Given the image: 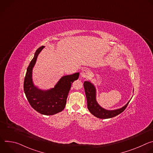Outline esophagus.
I'll use <instances>...</instances> for the list:
<instances>
[{
  "label": "esophagus",
  "instance_id": "1",
  "mask_svg": "<svg viewBox=\"0 0 153 153\" xmlns=\"http://www.w3.org/2000/svg\"><path fill=\"white\" fill-rule=\"evenodd\" d=\"M91 72L87 69H83L80 73V76L83 78H88L91 76Z\"/></svg>",
  "mask_w": 153,
  "mask_h": 153
}]
</instances>
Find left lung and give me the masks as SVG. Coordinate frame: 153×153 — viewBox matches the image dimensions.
I'll return each mask as SVG.
<instances>
[{"label":"left lung","instance_id":"left-lung-1","mask_svg":"<svg viewBox=\"0 0 153 153\" xmlns=\"http://www.w3.org/2000/svg\"><path fill=\"white\" fill-rule=\"evenodd\" d=\"M83 86L87 100V106L90 113L94 116L100 119H109L114 117L122 113L128 106V103L122 108L116 110L109 111L102 108L96 102V89L94 85L90 82L85 81L83 83Z\"/></svg>","mask_w":153,"mask_h":153}]
</instances>
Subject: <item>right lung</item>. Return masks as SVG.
<instances>
[{
	"label": "right lung",
	"mask_w": 153,
	"mask_h": 153,
	"mask_svg": "<svg viewBox=\"0 0 153 153\" xmlns=\"http://www.w3.org/2000/svg\"><path fill=\"white\" fill-rule=\"evenodd\" d=\"M44 48H39L28 67L24 79V89L30 105L38 113L43 115H53L62 111L67 103V97L72 83L77 80L79 73L62 77L54 88L42 91L34 86L32 81V70L39 53Z\"/></svg>",
	"instance_id": "right-lung-1"
}]
</instances>
